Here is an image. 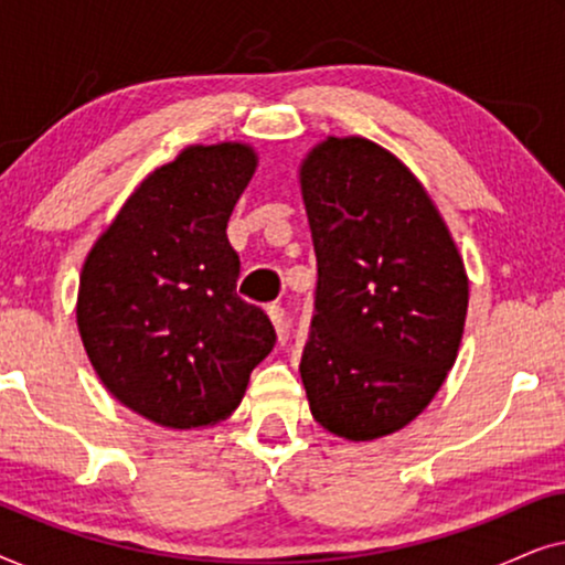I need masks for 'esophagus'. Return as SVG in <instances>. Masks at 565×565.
I'll return each mask as SVG.
<instances>
[{
    "label": "esophagus",
    "instance_id": "1",
    "mask_svg": "<svg viewBox=\"0 0 565 565\" xmlns=\"http://www.w3.org/2000/svg\"><path fill=\"white\" fill-rule=\"evenodd\" d=\"M267 316H269V321H273L277 339H282L285 337V329H288V319H285V311H282L280 306H269L267 308Z\"/></svg>",
    "mask_w": 565,
    "mask_h": 565
}]
</instances>
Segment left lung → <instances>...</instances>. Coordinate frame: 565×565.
Listing matches in <instances>:
<instances>
[{
  "mask_svg": "<svg viewBox=\"0 0 565 565\" xmlns=\"http://www.w3.org/2000/svg\"><path fill=\"white\" fill-rule=\"evenodd\" d=\"M319 282L300 377L350 443L414 422L458 358L468 275L435 200L375 141L329 136L300 161Z\"/></svg>",
  "mask_w": 565,
  "mask_h": 565,
  "instance_id": "left-lung-1",
  "label": "left lung"
}]
</instances>
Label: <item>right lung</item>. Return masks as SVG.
I'll list each match as a JSON object with an SVG mask.
<instances>
[{"mask_svg": "<svg viewBox=\"0 0 565 565\" xmlns=\"http://www.w3.org/2000/svg\"><path fill=\"white\" fill-rule=\"evenodd\" d=\"M249 143L188 146L130 192L82 265L76 327L113 398L159 427L228 419L275 347L236 296L226 226L257 172Z\"/></svg>", "mask_w": 565, "mask_h": 565, "instance_id": "1", "label": "right lung"}]
</instances>
